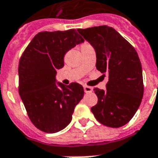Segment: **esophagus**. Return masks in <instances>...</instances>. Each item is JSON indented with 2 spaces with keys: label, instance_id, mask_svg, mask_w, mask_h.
Returning <instances> with one entry per match:
<instances>
[{
  "label": "esophagus",
  "instance_id": "34e87169",
  "mask_svg": "<svg viewBox=\"0 0 158 158\" xmlns=\"http://www.w3.org/2000/svg\"><path fill=\"white\" fill-rule=\"evenodd\" d=\"M84 90H85V93H89V92H92V91H93V88L90 87V86L85 85V86H84Z\"/></svg>",
  "mask_w": 158,
  "mask_h": 158
}]
</instances>
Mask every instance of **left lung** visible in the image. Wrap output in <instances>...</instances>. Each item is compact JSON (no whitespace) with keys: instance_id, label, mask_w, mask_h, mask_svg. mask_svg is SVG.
I'll return each instance as SVG.
<instances>
[{"instance_id":"1","label":"left lung","mask_w":158,"mask_h":158,"mask_svg":"<svg viewBox=\"0 0 158 158\" xmlns=\"http://www.w3.org/2000/svg\"><path fill=\"white\" fill-rule=\"evenodd\" d=\"M77 31L94 47L97 69L109 73L106 90L94 89L98 103L91 111L106 127H123L138 110L144 93L138 54L113 27L100 26Z\"/></svg>"}]
</instances>
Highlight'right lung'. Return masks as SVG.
Instances as JSON below:
<instances>
[{
  "mask_svg": "<svg viewBox=\"0 0 158 158\" xmlns=\"http://www.w3.org/2000/svg\"><path fill=\"white\" fill-rule=\"evenodd\" d=\"M83 42L75 29L41 31L20 58L19 94L29 119L42 131L55 133L64 129L82 100V85H56L55 76L57 70L64 67L65 53Z\"/></svg>",
  "mask_w": 158,
  "mask_h": 158,
  "instance_id": "right-lung-1",
  "label": "right lung"
}]
</instances>
